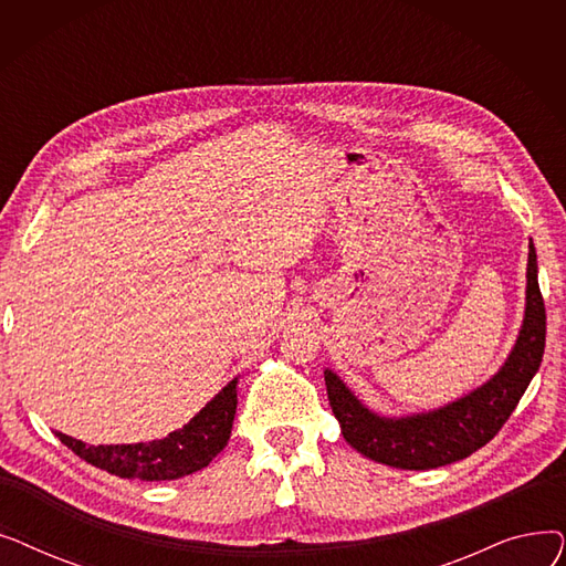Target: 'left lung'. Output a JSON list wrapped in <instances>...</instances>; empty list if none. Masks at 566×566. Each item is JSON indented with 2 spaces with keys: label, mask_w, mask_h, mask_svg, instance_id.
I'll use <instances>...</instances> for the list:
<instances>
[{
  "label": "left lung",
  "mask_w": 566,
  "mask_h": 566,
  "mask_svg": "<svg viewBox=\"0 0 566 566\" xmlns=\"http://www.w3.org/2000/svg\"><path fill=\"white\" fill-rule=\"evenodd\" d=\"M537 271V250L530 241L525 316L516 344L497 374L452 403L388 418L367 408L333 369H325L328 399L350 448L371 461L401 470L440 468L484 448L510 420L544 358L546 310Z\"/></svg>",
  "instance_id": "8db88e82"
}]
</instances>
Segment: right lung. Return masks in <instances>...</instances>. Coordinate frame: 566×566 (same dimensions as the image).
<instances>
[{
    "instance_id": "add662e5",
    "label": "right lung",
    "mask_w": 566,
    "mask_h": 566,
    "mask_svg": "<svg viewBox=\"0 0 566 566\" xmlns=\"http://www.w3.org/2000/svg\"><path fill=\"white\" fill-rule=\"evenodd\" d=\"M235 385L238 378L229 380L188 424H184V429H176L160 440L135 444H86L62 431H54V436L86 463L107 470L122 480H178L206 468L224 450L238 403Z\"/></svg>"
}]
</instances>
